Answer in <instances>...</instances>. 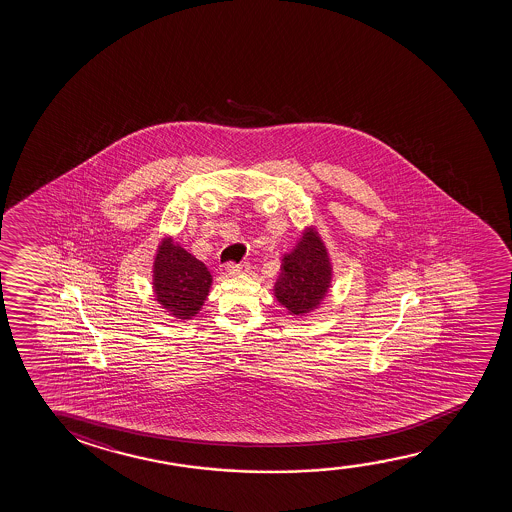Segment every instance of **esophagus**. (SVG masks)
<instances>
[{
	"instance_id": "1",
	"label": "esophagus",
	"mask_w": 512,
	"mask_h": 512,
	"mask_svg": "<svg viewBox=\"0 0 512 512\" xmlns=\"http://www.w3.org/2000/svg\"><path fill=\"white\" fill-rule=\"evenodd\" d=\"M225 271H227V274H232V276L245 273V271H248V264H234V262H231V264H227Z\"/></svg>"
}]
</instances>
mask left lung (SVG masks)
Returning <instances> with one entry per match:
<instances>
[{"mask_svg":"<svg viewBox=\"0 0 512 512\" xmlns=\"http://www.w3.org/2000/svg\"><path fill=\"white\" fill-rule=\"evenodd\" d=\"M330 262L322 239L315 231L304 232L294 252L283 257L276 299L294 315H304L322 301L330 283Z\"/></svg>","mask_w":512,"mask_h":512,"instance_id":"left-lung-1","label":"left lung"}]
</instances>
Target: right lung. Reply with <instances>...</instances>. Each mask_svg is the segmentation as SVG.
Instances as JSON below:
<instances>
[{"label": "right lung", "mask_w": 512, "mask_h": 512, "mask_svg": "<svg viewBox=\"0 0 512 512\" xmlns=\"http://www.w3.org/2000/svg\"><path fill=\"white\" fill-rule=\"evenodd\" d=\"M211 274L201 260L173 239H164L154 264L157 301L173 315L187 320L196 315L210 292Z\"/></svg>", "instance_id": "obj_1"}]
</instances>
